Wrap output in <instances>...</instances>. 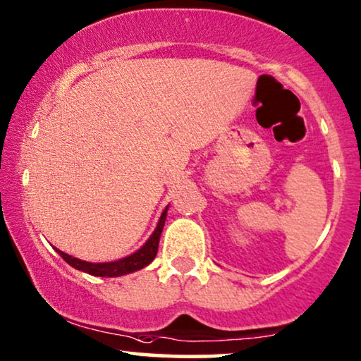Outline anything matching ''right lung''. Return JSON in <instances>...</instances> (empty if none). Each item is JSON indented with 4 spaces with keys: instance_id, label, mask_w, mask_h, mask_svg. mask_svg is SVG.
<instances>
[{
    "instance_id": "right-lung-1",
    "label": "right lung",
    "mask_w": 361,
    "mask_h": 361,
    "mask_svg": "<svg viewBox=\"0 0 361 361\" xmlns=\"http://www.w3.org/2000/svg\"><path fill=\"white\" fill-rule=\"evenodd\" d=\"M167 209L169 207L164 209V212L161 214V219H159L157 222L156 231H154L152 235L147 238V242L144 243L137 252L124 257V259H119L116 262H104V264H92V262H86V260L76 259V257L69 254H64V252H61L58 249H56V252H58V254L63 257L69 265L74 267V269L81 270V272H86L89 275H96V277H121V275L135 272V270L144 269V267L149 265L154 259H156L159 238H161L164 224H166Z\"/></svg>"
}]
</instances>
